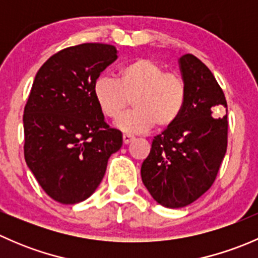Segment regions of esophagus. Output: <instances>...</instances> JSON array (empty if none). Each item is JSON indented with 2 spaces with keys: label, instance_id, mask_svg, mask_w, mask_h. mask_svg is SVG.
<instances>
[{
  "label": "esophagus",
  "instance_id": "34e87169",
  "mask_svg": "<svg viewBox=\"0 0 258 258\" xmlns=\"http://www.w3.org/2000/svg\"><path fill=\"white\" fill-rule=\"evenodd\" d=\"M122 139H123V144L124 145H128L130 142L134 141L135 137L132 136V135H128V134H123V136H122Z\"/></svg>",
  "mask_w": 258,
  "mask_h": 258
}]
</instances>
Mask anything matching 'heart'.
I'll return each mask as SVG.
<instances>
[{
  "instance_id": "1",
  "label": "heart",
  "mask_w": 258,
  "mask_h": 258,
  "mask_svg": "<svg viewBox=\"0 0 258 258\" xmlns=\"http://www.w3.org/2000/svg\"><path fill=\"white\" fill-rule=\"evenodd\" d=\"M186 81L177 72L165 71L151 58H136L122 66L117 81L101 76L93 83V97L101 113L116 119L131 105L134 110L117 121V127L140 134L156 126L165 130L177 122L186 107Z\"/></svg>"
}]
</instances>
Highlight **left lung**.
I'll use <instances>...</instances> for the list:
<instances>
[{
  "label": "left lung",
  "mask_w": 258,
  "mask_h": 258,
  "mask_svg": "<svg viewBox=\"0 0 258 258\" xmlns=\"http://www.w3.org/2000/svg\"><path fill=\"white\" fill-rule=\"evenodd\" d=\"M179 67L188 90L186 107L176 123L155 136L141 167L146 188L168 209L200 199L215 182L227 150V113L213 117L227 107L222 88L194 54H183Z\"/></svg>",
  "instance_id": "8db88e82"
}]
</instances>
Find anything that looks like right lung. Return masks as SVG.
<instances>
[{
	"label": "right lung",
	"instance_id": "1",
	"mask_svg": "<svg viewBox=\"0 0 258 258\" xmlns=\"http://www.w3.org/2000/svg\"><path fill=\"white\" fill-rule=\"evenodd\" d=\"M116 58L112 45L81 43L49 57L33 81L23 112L25 160L59 204L88 199L122 146L93 97V83Z\"/></svg>",
	"mask_w": 258,
	"mask_h": 258
}]
</instances>
